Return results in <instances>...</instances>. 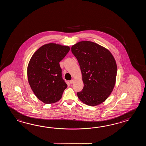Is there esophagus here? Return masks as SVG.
I'll list each match as a JSON object with an SVG mask.
<instances>
[{"label": "esophagus", "mask_w": 146, "mask_h": 146, "mask_svg": "<svg viewBox=\"0 0 146 146\" xmlns=\"http://www.w3.org/2000/svg\"><path fill=\"white\" fill-rule=\"evenodd\" d=\"M74 80H70L69 81V82H70V84H72L74 82Z\"/></svg>", "instance_id": "esophagus-1"}]
</instances>
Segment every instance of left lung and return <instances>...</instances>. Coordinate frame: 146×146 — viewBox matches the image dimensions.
Returning <instances> with one entry per match:
<instances>
[{
    "mask_svg": "<svg viewBox=\"0 0 146 146\" xmlns=\"http://www.w3.org/2000/svg\"><path fill=\"white\" fill-rule=\"evenodd\" d=\"M72 52L80 67L84 87L77 92L78 98L88 106L104 102L115 86L117 65L109 50L93 42L75 44Z\"/></svg>",
    "mask_w": 146,
    "mask_h": 146,
    "instance_id": "1",
    "label": "left lung"
}]
</instances>
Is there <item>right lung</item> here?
<instances>
[{
    "mask_svg": "<svg viewBox=\"0 0 146 146\" xmlns=\"http://www.w3.org/2000/svg\"><path fill=\"white\" fill-rule=\"evenodd\" d=\"M70 47L56 43L40 47L29 61L28 82L35 96L45 104L58 101L67 85L63 80L59 62Z\"/></svg>",
    "mask_w": 146,
    "mask_h": 146,
    "instance_id": "obj_1",
    "label": "right lung"
}]
</instances>
